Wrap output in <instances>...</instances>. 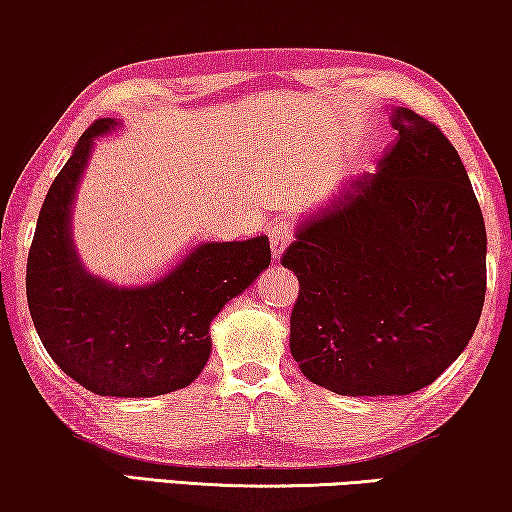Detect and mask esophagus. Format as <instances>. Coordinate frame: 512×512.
<instances>
[{"label":"esophagus","instance_id":"1","mask_svg":"<svg viewBox=\"0 0 512 512\" xmlns=\"http://www.w3.org/2000/svg\"><path fill=\"white\" fill-rule=\"evenodd\" d=\"M268 237H270V244H272V256L279 258L293 240V226L289 221H279L270 228Z\"/></svg>","mask_w":512,"mask_h":512}]
</instances>
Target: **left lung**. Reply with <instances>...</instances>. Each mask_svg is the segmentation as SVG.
Masks as SVG:
<instances>
[{"mask_svg":"<svg viewBox=\"0 0 512 512\" xmlns=\"http://www.w3.org/2000/svg\"><path fill=\"white\" fill-rule=\"evenodd\" d=\"M398 139L298 223L291 354L340 396H405L457 361L480 321L487 233L459 153L438 125L391 109Z\"/></svg>","mask_w":512,"mask_h":512,"instance_id":"8db88e82","label":"left lung"}]
</instances>
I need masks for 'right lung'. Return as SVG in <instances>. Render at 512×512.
<instances>
[{"label": "right lung", "instance_id": "right-lung-1", "mask_svg": "<svg viewBox=\"0 0 512 512\" xmlns=\"http://www.w3.org/2000/svg\"><path fill=\"white\" fill-rule=\"evenodd\" d=\"M118 128L100 118L83 132L48 188L27 256V305L41 342L65 373L97 396L151 398L184 389L212 354L209 326L270 265L265 235L200 242L156 282L118 286L86 270L72 209L95 139Z\"/></svg>", "mask_w": 512, "mask_h": 512}]
</instances>
